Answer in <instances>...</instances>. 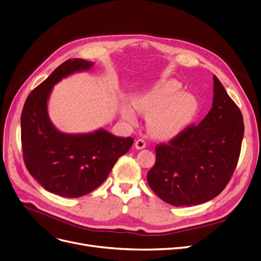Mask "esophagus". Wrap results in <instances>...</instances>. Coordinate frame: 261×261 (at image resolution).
Segmentation results:
<instances>
[{"mask_svg":"<svg viewBox=\"0 0 261 261\" xmlns=\"http://www.w3.org/2000/svg\"><path fill=\"white\" fill-rule=\"evenodd\" d=\"M146 147V143H145V141L144 140H138L137 142H135V148L137 149H139V150H141V149H144Z\"/></svg>","mask_w":261,"mask_h":261,"instance_id":"esophagus-1","label":"esophagus"}]
</instances>
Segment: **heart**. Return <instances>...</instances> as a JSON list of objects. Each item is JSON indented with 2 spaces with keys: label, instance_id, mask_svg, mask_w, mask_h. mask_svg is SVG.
I'll list each match as a JSON object with an SVG mask.
<instances>
[{
  "label": "heart",
  "instance_id": "obj_1",
  "mask_svg": "<svg viewBox=\"0 0 261 261\" xmlns=\"http://www.w3.org/2000/svg\"><path fill=\"white\" fill-rule=\"evenodd\" d=\"M134 107L147 116L149 132L158 139H172L184 132L198 114L199 103L194 95L182 93L181 85L173 80L153 85L134 99ZM121 116L130 123L138 121L134 109L123 103Z\"/></svg>",
  "mask_w": 261,
  "mask_h": 261
}]
</instances>
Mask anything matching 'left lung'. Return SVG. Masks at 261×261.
Listing matches in <instances>:
<instances>
[{
  "instance_id": "8db88e82",
  "label": "left lung",
  "mask_w": 261,
  "mask_h": 261,
  "mask_svg": "<svg viewBox=\"0 0 261 261\" xmlns=\"http://www.w3.org/2000/svg\"><path fill=\"white\" fill-rule=\"evenodd\" d=\"M243 134L241 111L213 75L212 108L197 126L155 147V163L147 174L149 187L176 207L217 197L233 174Z\"/></svg>"
}]
</instances>
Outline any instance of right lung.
<instances>
[{"label": "right lung", "mask_w": 261, "mask_h": 261, "mask_svg": "<svg viewBox=\"0 0 261 261\" xmlns=\"http://www.w3.org/2000/svg\"><path fill=\"white\" fill-rule=\"evenodd\" d=\"M93 62L68 60L29 95L21 114L24 163L40 186L63 197H80L108 178L118 159L129 151L132 138H117L103 128L89 133H64L52 123L48 101L55 84Z\"/></svg>", "instance_id": "obj_1"}]
</instances>
